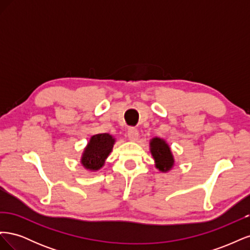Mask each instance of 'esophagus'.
<instances>
[{"label":"esophagus","instance_id":"1","mask_svg":"<svg viewBox=\"0 0 250 250\" xmlns=\"http://www.w3.org/2000/svg\"><path fill=\"white\" fill-rule=\"evenodd\" d=\"M127 137L130 141H137L139 138V130L134 127H129L127 130Z\"/></svg>","mask_w":250,"mask_h":250}]
</instances>
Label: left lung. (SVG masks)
I'll list each match as a JSON object with an SVG mask.
<instances>
[{
  "label": "left lung",
  "mask_w": 250,
  "mask_h": 250,
  "mask_svg": "<svg viewBox=\"0 0 250 250\" xmlns=\"http://www.w3.org/2000/svg\"><path fill=\"white\" fill-rule=\"evenodd\" d=\"M150 147L151 153L156 163V168L163 172L170 170L174 164V160L170 148L166 142L162 139L154 138L150 143Z\"/></svg>",
  "instance_id": "obj_1"
}]
</instances>
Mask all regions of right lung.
I'll use <instances>...</instances> for the list:
<instances>
[{"label": "right lung", "instance_id": "1", "mask_svg": "<svg viewBox=\"0 0 250 250\" xmlns=\"http://www.w3.org/2000/svg\"><path fill=\"white\" fill-rule=\"evenodd\" d=\"M115 139L108 133L96 134L90 139L82 155L81 163L86 169L99 170L112 149Z\"/></svg>", "mask_w": 250, "mask_h": 250}]
</instances>
